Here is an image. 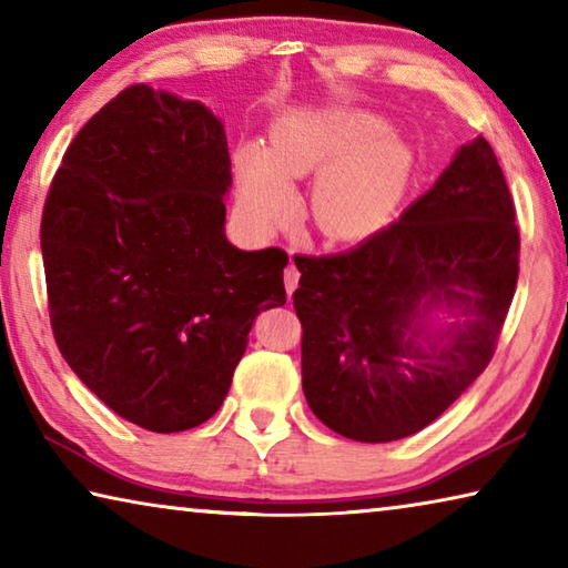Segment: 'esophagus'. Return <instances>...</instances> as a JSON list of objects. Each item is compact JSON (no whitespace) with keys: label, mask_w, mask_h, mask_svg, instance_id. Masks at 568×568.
<instances>
[{"label":"esophagus","mask_w":568,"mask_h":568,"mask_svg":"<svg viewBox=\"0 0 568 568\" xmlns=\"http://www.w3.org/2000/svg\"><path fill=\"white\" fill-rule=\"evenodd\" d=\"M283 281H285V291H287V295H293V291L297 287V281H301V271H297L295 263H291V265L285 267Z\"/></svg>","instance_id":"esophagus-1"}]
</instances>
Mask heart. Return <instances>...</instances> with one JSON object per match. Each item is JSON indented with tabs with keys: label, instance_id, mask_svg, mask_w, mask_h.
<instances>
[{
	"label": "heart",
	"instance_id": "b5f03b06",
	"mask_svg": "<svg viewBox=\"0 0 568 568\" xmlns=\"http://www.w3.org/2000/svg\"><path fill=\"white\" fill-rule=\"evenodd\" d=\"M235 168L240 203L261 225L285 220L295 197L291 180L321 169L311 195L315 225L353 240L388 217L406 185L408 155L373 114L328 110L283 122L271 148H240Z\"/></svg>",
	"mask_w": 568,
	"mask_h": 568
}]
</instances>
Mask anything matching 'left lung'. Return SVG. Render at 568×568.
<instances>
[{
    "label": "left lung",
    "instance_id": "1",
    "mask_svg": "<svg viewBox=\"0 0 568 568\" xmlns=\"http://www.w3.org/2000/svg\"><path fill=\"white\" fill-rule=\"evenodd\" d=\"M516 210L484 138L345 253L295 255L303 393L325 426L388 444L434 423L494 358L518 281ZM448 306L457 321L427 318Z\"/></svg>",
    "mask_w": 568,
    "mask_h": 568
}]
</instances>
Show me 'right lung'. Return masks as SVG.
I'll list each match as a JSON object with an SVG mask.
<instances>
[{
    "instance_id": "obj_1",
    "label": "right lung",
    "mask_w": 568,
    "mask_h": 568,
    "mask_svg": "<svg viewBox=\"0 0 568 568\" xmlns=\"http://www.w3.org/2000/svg\"><path fill=\"white\" fill-rule=\"evenodd\" d=\"M225 128L205 104L132 84L77 132L42 213L54 341L134 426L215 416L253 321L285 303L281 247L225 237Z\"/></svg>"
}]
</instances>
